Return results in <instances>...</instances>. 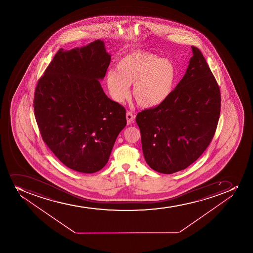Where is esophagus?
I'll return each instance as SVG.
<instances>
[{"mask_svg": "<svg viewBox=\"0 0 253 253\" xmlns=\"http://www.w3.org/2000/svg\"><path fill=\"white\" fill-rule=\"evenodd\" d=\"M126 119H127V124L128 125L133 124V120H134V115H133V113L131 112V111H127V113H126Z\"/></svg>", "mask_w": 253, "mask_h": 253, "instance_id": "1", "label": "esophagus"}]
</instances>
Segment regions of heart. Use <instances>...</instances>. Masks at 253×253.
I'll return each mask as SVG.
<instances>
[{
	"label": "heart",
	"instance_id": "heart-1",
	"mask_svg": "<svg viewBox=\"0 0 253 253\" xmlns=\"http://www.w3.org/2000/svg\"><path fill=\"white\" fill-rule=\"evenodd\" d=\"M175 63L148 51H134L118 61L116 71L110 69L105 83L113 99L123 102L129 95L133 85V96L143 108L163 104L171 95L177 82Z\"/></svg>",
	"mask_w": 253,
	"mask_h": 253
}]
</instances>
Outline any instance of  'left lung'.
Masks as SVG:
<instances>
[{
    "label": "left lung",
    "mask_w": 253,
    "mask_h": 253,
    "mask_svg": "<svg viewBox=\"0 0 253 253\" xmlns=\"http://www.w3.org/2000/svg\"><path fill=\"white\" fill-rule=\"evenodd\" d=\"M191 48L186 73L168 100L136 117L146 163L163 174L184 170L197 160L219 120L220 89L200 49Z\"/></svg>",
    "instance_id": "obj_1"
}]
</instances>
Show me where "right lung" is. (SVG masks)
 <instances>
[{
    "instance_id": "1",
    "label": "right lung",
    "mask_w": 253,
    "mask_h": 253,
    "mask_svg": "<svg viewBox=\"0 0 253 253\" xmlns=\"http://www.w3.org/2000/svg\"><path fill=\"white\" fill-rule=\"evenodd\" d=\"M110 63L101 40L60 48L35 88L34 111L43 142L78 172L102 169L127 124L125 108L108 98L99 82Z\"/></svg>"
}]
</instances>
